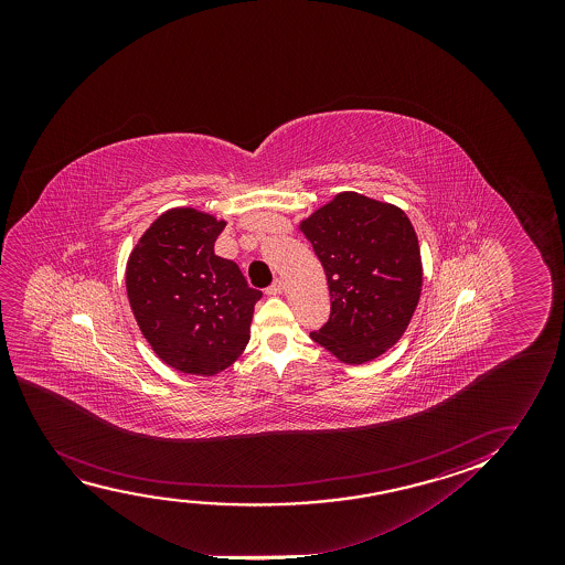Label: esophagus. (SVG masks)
Listing matches in <instances>:
<instances>
[{
	"label": "esophagus",
	"mask_w": 565,
	"mask_h": 565,
	"mask_svg": "<svg viewBox=\"0 0 565 565\" xmlns=\"http://www.w3.org/2000/svg\"><path fill=\"white\" fill-rule=\"evenodd\" d=\"M284 289H286V286H284V281L281 279H274V284H271L268 289H266V294L268 295H281L284 294Z\"/></svg>",
	"instance_id": "obj_1"
}]
</instances>
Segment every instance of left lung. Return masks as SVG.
Masks as SVG:
<instances>
[{
  "instance_id": "obj_1",
  "label": "left lung",
  "mask_w": 565,
  "mask_h": 565,
  "mask_svg": "<svg viewBox=\"0 0 565 565\" xmlns=\"http://www.w3.org/2000/svg\"><path fill=\"white\" fill-rule=\"evenodd\" d=\"M324 268L332 312L310 338L345 364L402 340L423 289L417 233L399 206L343 191L299 224Z\"/></svg>"
}]
</instances>
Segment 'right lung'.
Masks as SVG:
<instances>
[{
    "instance_id": "1",
    "label": "right lung",
    "mask_w": 565,
    "mask_h": 565,
    "mask_svg": "<svg viewBox=\"0 0 565 565\" xmlns=\"http://www.w3.org/2000/svg\"><path fill=\"white\" fill-rule=\"evenodd\" d=\"M225 220L179 206L156 217L132 247L125 286L140 332L163 363L194 376L232 366L250 340L260 291L214 255Z\"/></svg>"
}]
</instances>
